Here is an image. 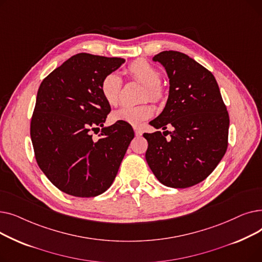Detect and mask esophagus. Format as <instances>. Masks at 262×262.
<instances>
[{
  "label": "esophagus",
  "mask_w": 262,
  "mask_h": 262,
  "mask_svg": "<svg viewBox=\"0 0 262 262\" xmlns=\"http://www.w3.org/2000/svg\"><path fill=\"white\" fill-rule=\"evenodd\" d=\"M134 130H135V135L137 137H140L142 136V129L140 127H134Z\"/></svg>",
  "instance_id": "34e87169"
}]
</instances>
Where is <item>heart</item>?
I'll return each instance as SVG.
<instances>
[{
    "instance_id": "b5f03b06",
    "label": "heart",
    "mask_w": 262,
    "mask_h": 262,
    "mask_svg": "<svg viewBox=\"0 0 262 262\" xmlns=\"http://www.w3.org/2000/svg\"><path fill=\"white\" fill-rule=\"evenodd\" d=\"M128 73L134 79L144 85L142 93L143 101L149 99L154 102H159L163 99V89L159 85L161 75L152 64L143 59L136 60L128 67ZM121 88L122 79L116 72H110L105 75L100 86L103 99L110 106H115L119 103ZM153 115L154 107L148 103H144L138 106H123L113 113L112 119L115 122L137 126L140 125L143 121L152 118Z\"/></svg>"
}]
</instances>
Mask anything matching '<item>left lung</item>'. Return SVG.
<instances>
[{
  "mask_svg": "<svg viewBox=\"0 0 262 262\" xmlns=\"http://www.w3.org/2000/svg\"><path fill=\"white\" fill-rule=\"evenodd\" d=\"M153 60L166 69L170 90L166 107L149 124L163 130L172 125L174 130L143 134L146 162L162 185L192 187L207 178L225 155L228 113L214 76L194 59L163 51Z\"/></svg>",
  "mask_w": 262,
  "mask_h": 262,
  "instance_id": "8db88e82",
  "label": "left lung"
}]
</instances>
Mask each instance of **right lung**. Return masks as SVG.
Wrapping results in <instances>:
<instances>
[{
	"label": "right lung",
	"instance_id": "add662e5",
	"mask_svg": "<svg viewBox=\"0 0 262 262\" xmlns=\"http://www.w3.org/2000/svg\"><path fill=\"white\" fill-rule=\"evenodd\" d=\"M125 62L118 57L79 53L41 82L31 122L39 168L67 194L93 198L114 183L134 138L129 124L104 127L110 105L101 93L105 75ZM102 127L98 141L91 132Z\"/></svg>",
	"mask_w": 262,
	"mask_h": 262
}]
</instances>
